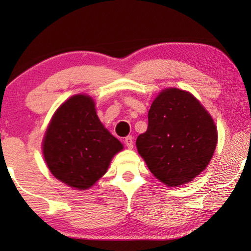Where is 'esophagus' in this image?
<instances>
[{"mask_svg":"<svg viewBox=\"0 0 251 251\" xmlns=\"http://www.w3.org/2000/svg\"><path fill=\"white\" fill-rule=\"evenodd\" d=\"M124 142H125L127 147L133 148V146H134V138H133V136H127Z\"/></svg>","mask_w":251,"mask_h":251,"instance_id":"obj_1","label":"esophagus"}]
</instances>
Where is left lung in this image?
<instances>
[{"instance_id":"obj_1","label":"left lung","mask_w":251,"mask_h":251,"mask_svg":"<svg viewBox=\"0 0 251 251\" xmlns=\"http://www.w3.org/2000/svg\"><path fill=\"white\" fill-rule=\"evenodd\" d=\"M210 114L189 92L166 88L148 112V127L136 141L147 167L168 187L192 181L209 164L217 145Z\"/></svg>"}]
</instances>
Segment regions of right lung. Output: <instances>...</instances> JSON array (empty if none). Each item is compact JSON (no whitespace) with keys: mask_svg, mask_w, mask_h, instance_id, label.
<instances>
[{"mask_svg":"<svg viewBox=\"0 0 251 251\" xmlns=\"http://www.w3.org/2000/svg\"><path fill=\"white\" fill-rule=\"evenodd\" d=\"M42 148L55 178L72 188L85 190L107 172L123 145L100 123L92 97L78 94L55 112Z\"/></svg>","mask_w":251,"mask_h":251,"instance_id":"obj_1","label":"right lung"}]
</instances>
